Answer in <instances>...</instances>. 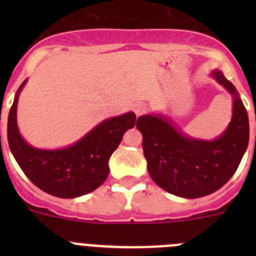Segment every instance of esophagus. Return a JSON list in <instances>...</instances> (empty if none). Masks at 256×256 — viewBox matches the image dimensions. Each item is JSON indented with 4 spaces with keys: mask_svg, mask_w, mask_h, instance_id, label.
Instances as JSON below:
<instances>
[{
    "mask_svg": "<svg viewBox=\"0 0 256 256\" xmlns=\"http://www.w3.org/2000/svg\"><path fill=\"white\" fill-rule=\"evenodd\" d=\"M133 110H134L136 115L140 116V115H142L146 112V105H144V104H136V105L133 106Z\"/></svg>",
    "mask_w": 256,
    "mask_h": 256,
    "instance_id": "1",
    "label": "esophagus"
}]
</instances>
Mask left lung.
<instances>
[{"label": "left lung", "instance_id": "obj_1", "mask_svg": "<svg viewBox=\"0 0 256 256\" xmlns=\"http://www.w3.org/2000/svg\"><path fill=\"white\" fill-rule=\"evenodd\" d=\"M212 76L234 96V114L227 130L212 141L183 134L164 115H142L137 130L150 177L169 194L202 198L224 186L238 168L248 144V112L234 86L220 70Z\"/></svg>", "mask_w": 256, "mask_h": 256}]
</instances>
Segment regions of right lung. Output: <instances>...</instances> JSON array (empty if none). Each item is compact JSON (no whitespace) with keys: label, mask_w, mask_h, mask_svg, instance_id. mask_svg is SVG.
<instances>
[{"label":"right lung","mask_w":256,"mask_h":256,"mask_svg":"<svg viewBox=\"0 0 256 256\" xmlns=\"http://www.w3.org/2000/svg\"><path fill=\"white\" fill-rule=\"evenodd\" d=\"M22 83L8 112V140L14 158L26 177L38 188L61 198H73L100 187L108 176V159L123 134L133 128L136 114L130 112L101 122L91 132L69 148L40 150L22 140L16 123Z\"/></svg>","instance_id":"right-lung-1"}]
</instances>
